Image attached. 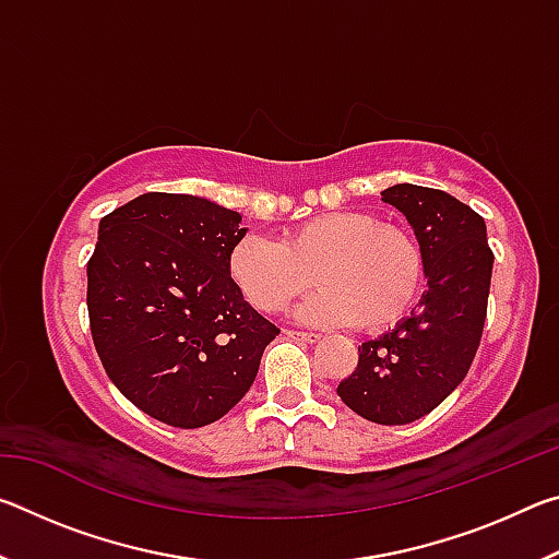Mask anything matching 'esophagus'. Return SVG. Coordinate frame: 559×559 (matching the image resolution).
<instances>
[{
	"label": "esophagus",
	"mask_w": 559,
	"mask_h": 559,
	"mask_svg": "<svg viewBox=\"0 0 559 559\" xmlns=\"http://www.w3.org/2000/svg\"><path fill=\"white\" fill-rule=\"evenodd\" d=\"M283 335H286L288 340H293V343H310V345L318 343V340H320V335H316V333H300V330H286V333H283Z\"/></svg>",
	"instance_id": "obj_1"
}]
</instances>
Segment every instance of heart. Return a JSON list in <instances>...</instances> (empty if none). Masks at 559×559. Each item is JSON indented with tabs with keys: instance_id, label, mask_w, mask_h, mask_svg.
I'll return each mask as SVG.
<instances>
[{
	"instance_id": "b5f03b06",
	"label": "heart",
	"mask_w": 559,
	"mask_h": 559,
	"mask_svg": "<svg viewBox=\"0 0 559 559\" xmlns=\"http://www.w3.org/2000/svg\"><path fill=\"white\" fill-rule=\"evenodd\" d=\"M316 281L298 310L308 325L384 330L409 313L424 278L414 236L370 212H328L300 222L283 241L246 234L231 246L229 276L261 313H281Z\"/></svg>"
}]
</instances>
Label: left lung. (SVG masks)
Instances as JSON below:
<instances>
[{
	"label": "left lung",
	"mask_w": 559,
	"mask_h": 559,
	"mask_svg": "<svg viewBox=\"0 0 559 559\" xmlns=\"http://www.w3.org/2000/svg\"><path fill=\"white\" fill-rule=\"evenodd\" d=\"M382 202L404 214L424 257L427 290L412 316L357 347L337 396L367 421L421 419L463 382L486 323L493 253L484 216L441 189L394 185Z\"/></svg>",
	"instance_id": "8db88e82"
}]
</instances>
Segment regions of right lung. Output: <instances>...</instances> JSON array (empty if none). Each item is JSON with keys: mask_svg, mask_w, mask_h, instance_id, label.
<instances>
[{"mask_svg": "<svg viewBox=\"0 0 559 559\" xmlns=\"http://www.w3.org/2000/svg\"><path fill=\"white\" fill-rule=\"evenodd\" d=\"M241 236L239 212L194 194H140L98 224L93 343L112 384L169 427H206L234 409L278 335L229 276Z\"/></svg>", "mask_w": 559, "mask_h": 559, "instance_id": "1", "label": "right lung"}]
</instances>
